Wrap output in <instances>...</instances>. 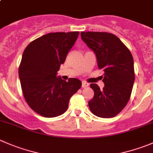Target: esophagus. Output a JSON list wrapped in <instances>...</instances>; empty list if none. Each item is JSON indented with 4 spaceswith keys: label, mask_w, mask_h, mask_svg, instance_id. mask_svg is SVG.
<instances>
[{
    "label": "esophagus",
    "mask_w": 153,
    "mask_h": 153,
    "mask_svg": "<svg viewBox=\"0 0 153 153\" xmlns=\"http://www.w3.org/2000/svg\"><path fill=\"white\" fill-rule=\"evenodd\" d=\"M88 86H89L88 83H87L86 81H82V87H83V88H86V87H87Z\"/></svg>",
    "instance_id": "34e87169"
}]
</instances>
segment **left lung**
<instances>
[{"label": "left lung", "mask_w": 153, "mask_h": 153, "mask_svg": "<svg viewBox=\"0 0 153 153\" xmlns=\"http://www.w3.org/2000/svg\"><path fill=\"white\" fill-rule=\"evenodd\" d=\"M82 40L96 54L103 69V89L91 84L94 96L88 102L94 115L102 118L117 115L129 100L134 81V60L129 50L117 36L106 32H81Z\"/></svg>", "instance_id": "1"}]
</instances>
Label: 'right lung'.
Listing matches in <instances>:
<instances>
[{
    "mask_svg": "<svg viewBox=\"0 0 153 153\" xmlns=\"http://www.w3.org/2000/svg\"><path fill=\"white\" fill-rule=\"evenodd\" d=\"M79 32L50 33L31 42L24 51L19 69L24 96L30 108L45 117H55L67 110L69 99L81 81L57 76L60 64Z\"/></svg>",
    "mask_w": 153,
    "mask_h": 153,
    "instance_id": "right-lung-1",
    "label": "right lung"
}]
</instances>
